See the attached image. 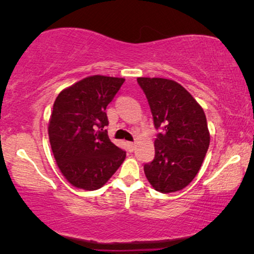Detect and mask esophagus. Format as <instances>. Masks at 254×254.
<instances>
[{"instance_id": "34e87169", "label": "esophagus", "mask_w": 254, "mask_h": 254, "mask_svg": "<svg viewBox=\"0 0 254 254\" xmlns=\"http://www.w3.org/2000/svg\"><path fill=\"white\" fill-rule=\"evenodd\" d=\"M127 149L129 152L133 151L135 149V143H133V142H127Z\"/></svg>"}]
</instances>
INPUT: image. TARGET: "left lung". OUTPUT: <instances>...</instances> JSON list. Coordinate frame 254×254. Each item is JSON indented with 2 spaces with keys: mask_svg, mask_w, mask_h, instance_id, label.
<instances>
[{
  "mask_svg": "<svg viewBox=\"0 0 254 254\" xmlns=\"http://www.w3.org/2000/svg\"><path fill=\"white\" fill-rule=\"evenodd\" d=\"M155 128V158L144 164L149 183L161 193L180 190L194 179L209 148L204 112L192 95L172 79L138 77Z\"/></svg>",
  "mask_w": 254,
  "mask_h": 254,
  "instance_id": "1",
  "label": "left lung"
}]
</instances>
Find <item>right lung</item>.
<instances>
[{
  "label": "right lung",
  "instance_id": "1",
  "mask_svg": "<svg viewBox=\"0 0 254 254\" xmlns=\"http://www.w3.org/2000/svg\"><path fill=\"white\" fill-rule=\"evenodd\" d=\"M125 79L95 75L59 93L52 111L48 135L52 151L64 178L85 190L105 185L126 158L104 127L106 107Z\"/></svg>",
  "mask_w": 254,
  "mask_h": 254
}]
</instances>
